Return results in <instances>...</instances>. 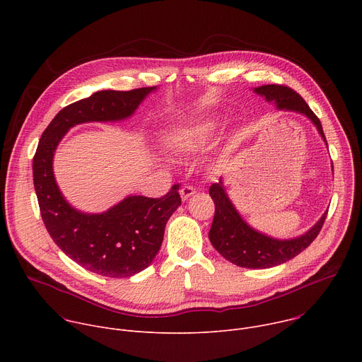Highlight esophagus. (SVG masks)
<instances>
[{
	"label": "esophagus",
	"mask_w": 362,
	"mask_h": 362,
	"mask_svg": "<svg viewBox=\"0 0 362 362\" xmlns=\"http://www.w3.org/2000/svg\"><path fill=\"white\" fill-rule=\"evenodd\" d=\"M196 193V189L193 187V186H189V185H186V186H183L182 189H180V196H182V200H187L190 196H193Z\"/></svg>",
	"instance_id": "obj_1"
}]
</instances>
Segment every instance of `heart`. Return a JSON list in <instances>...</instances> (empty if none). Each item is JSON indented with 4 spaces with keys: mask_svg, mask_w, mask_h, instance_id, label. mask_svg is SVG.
Returning a JSON list of instances; mask_svg holds the SVG:
<instances>
[{
    "mask_svg": "<svg viewBox=\"0 0 362 362\" xmlns=\"http://www.w3.org/2000/svg\"><path fill=\"white\" fill-rule=\"evenodd\" d=\"M216 129V120H202L189 126L170 129L163 136L165 144L176 151H194L208 144Z\"/></svg>",
    "mask_w": 362,
    "mask_h": 362,
    "instance_id": "obj_1",
    "label": "heart"
}]
</instances>
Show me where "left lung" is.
Listing matches in <instances>:
<instances>
[{"instance_id":"obj_1","label":"left lung","mask_w":362,"mask_h":362,"mask_svg":"<svg viewBox=\"0 0 362 362\" xmlns=\"http://www.w3.org/2000/svg\"><path fill=\"white\" fill-rule=\"evenodd\" d=\"M253 91L265 97L267 101L274 103L278 110L295 112L306 116L314 123L327 144L320 119L296 91L278 84L261 86L253 88ZM209 194L215 203V218L209 232V239L225 259L240 268L267 269L292 259L313 243L327 218L325 212L311 229L298 238L275 239L262 232H257L243 221L225 190L222 177L218 183L211 186Z\"/></svg>"}]
</instances>
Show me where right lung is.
<instances>
[{
  "label": "right lung",
  "mask_w": 362,
  "mask_h": 362,
  "mask_svg": "<svg viewBox=\"0 0 362 362\" xmlns=\"http://www.w3.org/2000/svg\"><path fill=\"white\" fill-rule=\"evenodd\" d=\"M156 88L101 90L69 105L47 126L34 154V189L47 232L70 259L97 275L129 278L153 262L162 246L166 223L182 203L179 185L159 199L134 194L106 212L84 214L73 208L57 186L54 153L71 127L129 119Z\"/></svg>",
  "instance_id": "obj_1"
}]
</instances>
